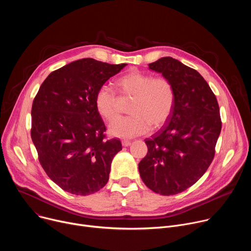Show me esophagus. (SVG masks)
<instances>
[{"mask_svg":"<svg viewBox=\"0 0 251 251\" xmlns=\"http://www.w3.org/2000/svg\"><path fill=\"white\" fill-rule=\"evenodd\" d=\"M122 145L124 147H128V146L131 145V141H129V140H122Z\"/></svg>","mask_w":251,"mask_h":251,"instance_id":"obj_1","label":"esophagus"}]
</instances>
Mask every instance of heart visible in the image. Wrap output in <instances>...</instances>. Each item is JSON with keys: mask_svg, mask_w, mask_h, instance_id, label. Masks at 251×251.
<instances>
[{"mask_svg": "<svg viewBox=\"0 0 251 251\" xmlns=\"http://www.w3.org/2000/svg\"><path fill=\"white\" fill-rule=\"evenodd\" d=\"M122 97L132 98L128 112L109 125V133L119 138H132L145 134L150 129L162 127L170 118L176 102L173 82L165 76H157L139 70L119 77L115 81ZM95 108L105 120L111 121L118 114V98L114 90L101 86L94 97Z\"/></svg>", "mask_w": 251, "mask_h": 251, "instance_id": "obj_1", "label": "heart"}]
</instances>
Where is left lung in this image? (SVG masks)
<instances>
[{
	"instance_id": "8db88e82",
	"label": "left lung",
	"mask_w": 251,
	"mask_h": 251,
	"mask_svg": "<svg viewBox=\"0 0 251 251\" xmlns=\"http://www.w3.org/2000/svg\"><path fill=\"white\" fill-rule=\"evenodd\" d=\"M149 68L173 82L176 102L167 124L145 140L148 153L139 172L151 191L173 196L196 184L211 164L222 130L220 107L196 69L170 56Z\"/></svg>"
}]
</instances>
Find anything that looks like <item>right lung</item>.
<instances>
[{
    "label": "right lung",
    "instance_id": "right-lung-1",
    "mask_svg": "<svg viewBox=\"0 0 251 251\" xmlns=\"http://www.w3.org/2000/svg\"><path fill=\"white\" fill-rule=\"evenodd\" d=\"M125 65L93 58L70 62L52 71L33 99L30 136L39 161L67 193L88 196L108 182L112 159L122 144L105 136L94 97Z\"/></svg>",
    "mask_w": 251,
    "mask_h": 251
}]
</instances>
